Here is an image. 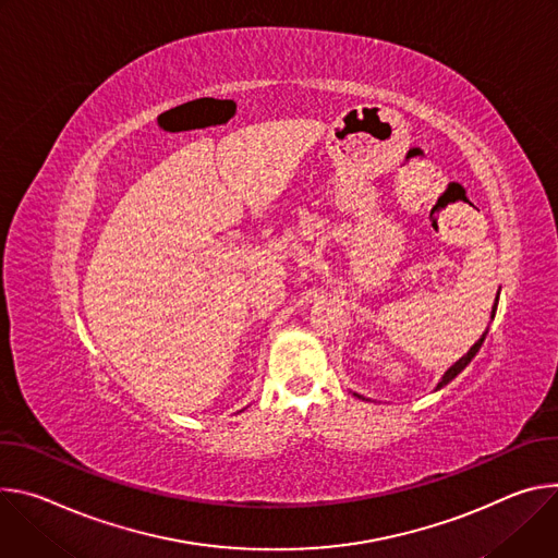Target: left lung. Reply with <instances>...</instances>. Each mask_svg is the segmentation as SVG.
I'll return each mask as SVG.
<instances>
[{"label": "left lung", "instance_id": "left-lung-1", "mask_svg": "<svg viewBox=\"0 0 558 558\" xmlns=\"http://www.w3.org/2000/svg\"><path fill=\"white\" fill-rule=\"evenodd\" d=\"M497 303H499V292H497V299H494V305H492V319H494V315H497ZM485 335H487V332H483V337H481V339H478V341L468 350V354H463L454 365H450V367L446 369V375H444V379L439 381L437 390H441V388H444V386H448V384H450L459 373H463L465 365H468V363L476 356V352L481 350V345H483V341H485ZM356 397H359V399H363L361 395H356Z\"/></svg>", "mask_w": 558, "mask_h": 558}]
</instances>
